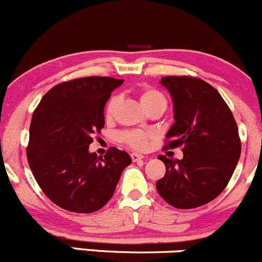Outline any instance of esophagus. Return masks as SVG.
Returning <instances> with one entry per match:
<instances>
[{
    "mask_svg": "<svg viewBox=\"0 0 262 262\" xmlns=\"http://www.w3.org/2000/svg\"><path fill=\"white\" fill-rule=\"evenodd\" d=\"M130 156H132V160H133L134 162L135 161H139V160H143V159H144L143 155L137 154V152H133V154H132Z\"/></svg>",
    "mask_w": 262,
    "mask_h": 262,
    "instance_id": "esophagus-1",
    "label": "esophagus"
}]
</instances>
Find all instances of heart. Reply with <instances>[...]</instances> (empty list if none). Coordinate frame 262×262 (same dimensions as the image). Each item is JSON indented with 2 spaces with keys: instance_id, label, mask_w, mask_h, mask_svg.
Returning <instances> with one entry per match:
<instances>
[{
  "instance_id": "b5f03b06",
  "label": "heart",
  "mask_w": 262,
  "mask_h": 262,
  "mask_svg": "<svg viewBox=\"0 0 262 262\" xmlns=\"http://www.w3.org/2000/svg\"><path fill=\"white\" fill-rule=\"evenodd\" d=\"M139 100L148 112L151 111H160L162 113L167 107V100L159 90L150 86H144L139 91ZM119 98L118 95H113L110 100L107 101L106 107H104V118L106 121H112L116 116L117 110H118ZM152 134L149 132L140 130V129H128L123 130L118 135V140L125 145L130 146L135 150H144L149 145V141L151 140Z\"/></svg>"
}]
</instances>
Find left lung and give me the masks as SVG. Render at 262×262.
I'll use <instances>...</instances> for the list:
<instances>
[{
    "label": "left lung",
    "instance_id": "1",
    "mask_svg": "<svg viewBox=\"0 0 262 262\" xmlns=\"http://www.w3.org/2000/svg\"><path fill=\"white\" fill-rule=\"evenodd\" d=\"M160 82L171 93L175 112L164 149L180 146L183 159L158 156L166 172L156 189L175 208H197L218 197L233 176L242 152L236 122L221 93L206 81L166 76Z\"/></svg>",
    "mask_w": 262,
    "mask_h": 262
}]
</instances>
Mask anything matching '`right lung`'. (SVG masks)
I'll use <instances>...</instances> for the list:
<instances>
[{
    "mask_svg": "<svg viewBox=\"0 0 262 262\" xmlns=\"http://www.w3.org/2000/svg\"><path fill=\"white\" fill-rule=\"evenodd\" d=\"M123 83L107 76L80 77L50 89L33 113L27 159L39 187L56 206L92 213L111 200L122 171L132 164L127 152L110 148L104 158L89 146L104 127L103 110Z\"/></svg>",
    "mask_w": 262,
    "mask_h": 262,
    "instance_id": "add662e5",
    "label": "right lung"
}]
</instances>
